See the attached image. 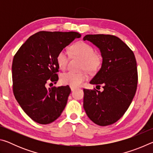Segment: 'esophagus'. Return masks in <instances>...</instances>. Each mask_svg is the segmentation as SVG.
<instances>
[{"mask_svg": "<svg viewBox=\"0 0 153 153\" xmlns=\"http://www.w3.org/2000/svg\"><path fill=\"white\" fill-rule=\"evenodd\" d=\"M71 88V91L72 92H73V91H74V90H75V89H76V88H75L74 87H70Z\"/></svg>", "mask_w": 153, "mask_h": 153, "instance_id": "34e87169", "label": "esophagus"}]
</instances>
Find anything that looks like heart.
Segmentation results:
<instances>
[{"label":"heart","mask_w":153,"mask_h":153,"mask_svg":"<svg viewBox=\"0 0 153 153\" xmlns=\"http://www.w3.org/2000/svg\"><path fill=\"white\" fill-rule=\"evenodd\" d=\"M71 54L74 56H79L84 59L82 69H86L89 72L97 71L101 64V59L97 55L95 49L89 44L79 42L72 46ZM69 60V53L66 50H62L56 56V63L59 68L65 69L68 65ZM88 78L86 73H76L69 71L61 75V84L69 85L71 87H78L83 84Z\"/></svg>","instance_id":"heart-1"}]
</instances>
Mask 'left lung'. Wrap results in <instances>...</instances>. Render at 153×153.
Returning <instances> with one entry per match:
<instances>
[{"mask_svg": "<svg viewBox=\"0 0 153 153\" xmlns=\"http://www.w3.org/2000/svg\"><path fill=\"white\" fill-rule=\"evenodd\" d=\"M88 40L100 49L101 68L90 82L104 90L84 89V108L90 120L100 126L115 123L124 115L135 96L138 70L133 51L117 36L89 34Z\"/></svg>", "mask_w": 153, "mask_h": 153, "instance_id": "1", "label": "left lung"}]
</instances>
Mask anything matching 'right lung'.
<instances>
[{"label": "right lung", "instance_id": "right-lung-1", "mask_svg": "<svg viewBox=\"0 0 153 153\" xmlns=\"http://www.w3.org/2000/svg\"><path fill=\"white\" fill-rule=\"evenodd\" d=\"M80 36L75 32L41 31L31 36L15 55L13 91L20 107L36 122H53L65 107L71 92L69 87L48 89L46 84L59 79L58 53Z\"/></svg>", "mask_w": 153, "mask_h": 153}]
</instances>
